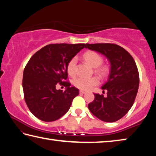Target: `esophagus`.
Instances as JSON below:
<instances>
[{
    "instance_id": "1",
    "label": "esophagus",
    "mask_w": 156,
    "mask_h": 156,
    "mask_svg": "<svg viewBox=\"0 0 156 156\" xmlns=\"http://www.w3.org/2000/svg\"><path fill=\"white\" fill-rule=\"evenodd\" d=\"M86 91H84V90H80V93L81 94H85L86 93Z\"/></svg>"
}]
</instances>
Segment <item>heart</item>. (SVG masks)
<instances>
[{"label": "heart", "mask_w": 156, "mask_h": 156, "mask_svg": "<svg viewBox=\"0 0 156 156\" xmlns=\"http://www.w3.org/2000/svg\"><path fill=\"white\" fill-rule=\"evenodd\" d=\"M83 59L88 62L92 67H97V72L100 75H105L106 73V68L104 66H101L103 63V57L100 54L95 51H88L83 54ZM76 64H77V58L76 57H73L68 62L66 69L67 72L70 76L75 75L76 73ZM99 80L96 76L92 77H86V76H78L73 81V84L76 88L82 90H88L92 87L99 84Z\"/></svg>", "instance_id": "b5f03b06"}]
</instances>
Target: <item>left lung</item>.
<instances>
[{
	"label": "left lung",
	"instance_id": "obj_1",
	"mask_svg": "<svg viewBox=\"0 0 156 156\" xmlns=\"http://www.w3.org/2000/svg\"><path fill=\"white\" fill-rule=\"evenodd\" d=\"M86 48L99 52L110 62L108 80L102 86L103 94H94L88 104L91 113L108 122L119 121L126 114L134 103L139 87V73L132 56L116 44H86Z\"/></svg>",
	"mask_w": 156,
	"mask_h": 156
}]
</instances>
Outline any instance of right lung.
I'll use <instances>...</instances> for the list:
<instances>
[{"mask_svg": "<svg viewBox=\"0 0 156 156\" xmlns=\"http://www.w3.org/2000/svg\"><path fill=\"white\" fill-rule=\"evenodd\" d=\"M86 44H51L37 51L23 72L24 98L31 112L42 121L61 118L70 109L79 90L70 87L66 66ZM57 84L67 87L57 91Z\"/></svg>", "mask_w": 156, "mask_h": 156, "instance_id": "add662e5", "label": "right lung"}]
</instances>
